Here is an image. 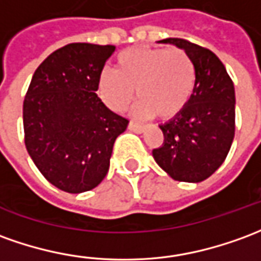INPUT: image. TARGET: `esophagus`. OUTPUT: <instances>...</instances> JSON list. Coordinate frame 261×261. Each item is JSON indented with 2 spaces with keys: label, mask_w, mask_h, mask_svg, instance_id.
Listing matches in <instances>:
<instances>
[{
  "label": "esophagus",
  "mask_w": 261,
  "mask_h": 261,
  "mask_svg": "<svg viewBox=\"0 0 261 261\" xmlns=\"http://www.w3.org/2000/svg\"><path fill=\"white\" fill-rule=\"evenodd\" d=\"M128 128H130L131 131H136V133H143L144 128H145V125L138 124V123H136V121H130Z\"/></svg>",
  "instance_id": "esophagus-1"
}]
</instances>
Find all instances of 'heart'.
<instances>
[{
  "instance_id": "obj_1",
  "label": "heart",
  "mask_w": 261,
  "mask_h": 261,
  "mask_svg": "<svg viewBox=\"0 0 261 261\" xmlns=\"http://www.w3.org/2000/svg\"><path fill=\"white\" fill-rule=\"evenodd\" d=\"M196 70L189 55L178 48H136L118 55L114 70L99 74L96 90L109 109L124 110L134 97L138 114L169 118L192 97Z\"/></svg>"
}]
</instances>
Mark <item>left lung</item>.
I'll list each match as a JSON object with an SVG mask.
<instances>
[{
	"label": "left lung",
	"mask_w": 261,
	"mask_h": 261,
	"mask_svg": "<svg viewBox=\"0 0 261 261\" xmlns=\"http://www.w3.org/2000/svg\"><path fill=\"white\" fill-rule=\"evenodd\" d=\"M160 42L189 55L196 70V85L184 110L160 125L164 143L152 149V156L175 181L200 182L223 164L233 143L234 86L212 50L181 38Z\"/></svg>",
	"instance_id": "obj_1"
}]
</instances>
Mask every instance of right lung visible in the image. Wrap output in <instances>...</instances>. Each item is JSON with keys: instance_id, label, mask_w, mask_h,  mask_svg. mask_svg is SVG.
Masks as SVG:
<instances>
[{"instance_id": "1", "label": "right lung", "mask_w": 261, "mask_h": 261, "mask_svg": "<svg viewBox=\"0 0 261 261\" xmlns=\"http://www.w3.org/2000/svg\"><path fill=\"white\" fill-rule=\"evenodd\" d=\"M113 45L69 43L42 62L23 100L28 154L52 185L69 194L96 188L110 167L114 141L128 120L96 94Z\"/></svg>"}]
</instances>
